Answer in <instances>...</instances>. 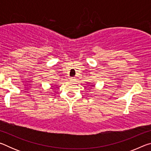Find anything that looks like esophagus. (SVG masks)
I'll use <instances>...</instances> for the list:
<instances>
[{
  "instance_id": "obj_1",
  "label": "esophagus",
  "mask_w": 151,
  "mask_h": 151,
  "mask_svg": "<svg viewBox=\"0 0 151 151\" xmlns=\"http://www.w3.org/2000/svg\"><path fill=\"white\" fill-rule=\"evenodd\" d=\"M75 78H73V77H72V78H70V81H71V82H73V81H75Z\"/></svg>"
}]
</instances>
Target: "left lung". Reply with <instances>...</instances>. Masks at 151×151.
Instances as JSON below:
<instances>
[{
	"instance_id": "1",
	"label": "left lung",
	"mask_w": 151,
	"mask_h": 151,
	"mask_svg": "<svg viewBox=\"0 0 151 151\" xmlns=\"http://www.w3.org/2000/svg\"><path fill=\"white\" fill-rule=\"evenodd\" d=\"M91 86H94V85H91Z\"/></svg>"
}]
</instances>
